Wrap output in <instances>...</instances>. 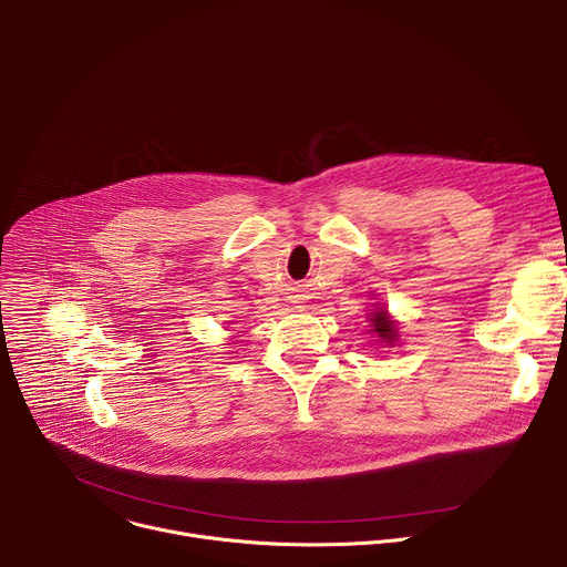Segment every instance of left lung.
<instances>
[{
    "instance_id": "left-lung-1",
    "label": "left lung",
    "mask_w": 567,
    "mask_h": 567,
    "mask_svg": "<svg viewBox=\"0 0 567 567\" xmlns=\"http://www.w3.org/2000/svg\"><path fill=\"white\" fill-rule=\"evenodd\" d=\"M370 332L377 334V339H381V343H388L392 346L396 341V322L388 316V311L383 307H377L372 313H370Z\"/></svg>"
}]
</instances>
